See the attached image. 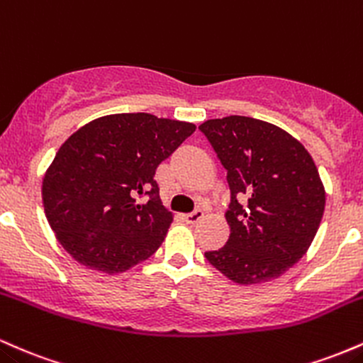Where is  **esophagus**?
I'll return each mask as SVG.
<instances>
[{
    "label": "esophagus",
    "instance_id": "obj_1",
    "mask_svg": "<svg viewBox=\"0 0 363 363\" xmlns=\"http://www.w3.org/2000/svg\"><path fill=\"white\" fill-rule=\"evenodd\" d=\"M202 218H203V211L202 209H195L194 213L185 214V221L190 223V225H195V223L201 221Z\"/></svg>",
    "mask_w": 363,
    "mask_h": 363
}]
</instances>
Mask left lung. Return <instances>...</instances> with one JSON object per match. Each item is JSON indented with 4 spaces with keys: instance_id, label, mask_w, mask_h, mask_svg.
<instances>
[{
    "instance_id": "left-lung-1",
    "label": "left lung",
    "mask_w": 363,
    "mask_h": 363,
    "mask_svg": "<svg viewBox=\"0 0 363 363\" xmlns=\"http://www.w3.org/2000/svg\"><path fill=\"white\" fill-rule=\"evenodd\" d=\"M201 132L228 171L230 238L206 259L238 284L279 278L307 254L319 230L325 190L308 150L267 121L207 120Z\"/></svg>"
}]
</instances>
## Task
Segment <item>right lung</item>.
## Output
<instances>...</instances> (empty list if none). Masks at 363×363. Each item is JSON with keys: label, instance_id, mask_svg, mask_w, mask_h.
<instances>
[{"label": "right lung", "instance_id": "right-lung-1", "mask_svg": "<svg viewBox=\"0 0 363 363\" xmlns=\"http://www.w3.org/2000/svg\"><path fill=\"white\" fill-rule=\"evenodd\" d=\"M195 132L194 123L149 113L89 121L56 152L43 203L58 242L89 269L118 274L161 247L173 214L160 201L157 166ZM149 194L145 204L136 197Z\"/></svg>", "mask_w": 363, "mask_h": 363}]
</instances>
